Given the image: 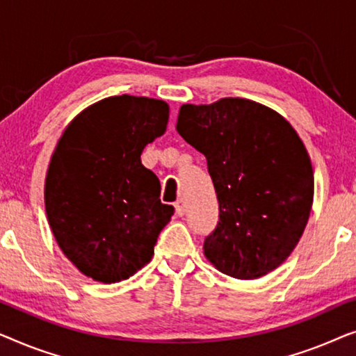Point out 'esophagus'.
<instances>
[{"label":"esophagus","mask_w":356,"mask_h":356,"mask_svg":"<svg viewBox=\"0 0 356 356\" xmlns=\"http://www.w3.org/2000/svg\"><path fill=\"white\" fill-rule=\"evenodd\" d=\"M175 211H177V216L183 217L184 212H186V206H184L183 199H179V201L175 202Z\"/></svg>","instance_id":"obj_1"}]
</instances>
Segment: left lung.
I'll use <instances>...</instances> for the list:
<instances>
[{
  "mask_svg": "<svg viewBox=\"0 0 356 356\" xmlns=\"http://www.w3.org/2000/svg\"><path fill=\"white\" fill-rule=\"evenodd\" d=\"M177 131L206 155L218 199L204 256L240 280L277 269L298 245L314 196L311 159L293 126L269 106L228 97L183 105Z\"/></svg>",
  "mask_w": 356,
  "mask_h": 356,
  "instance_id": "8db88e82",
  "label": "left lung"
}]
</instances>
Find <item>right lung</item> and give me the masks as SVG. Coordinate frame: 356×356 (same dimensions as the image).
Returning <instances> with one entry per match:
<instances>
[{"instance_id": "1", "label": "right lung", "mask_w": 356, "mask_h": 356, "mask_svg": "<svg viewBox=\"0 0 356 356\" xmlns=\"http://www.w3.org/2000/svg\"><path fill=\"white\" fill-rule=\"evenodd\" d=\"M170 108L149 97H108L67 124L45 178L55 240L82 274L104 284L129 279L152 259L173 216L160 181L140 163L167 129Z\"/></svg>"}]
</instances>
